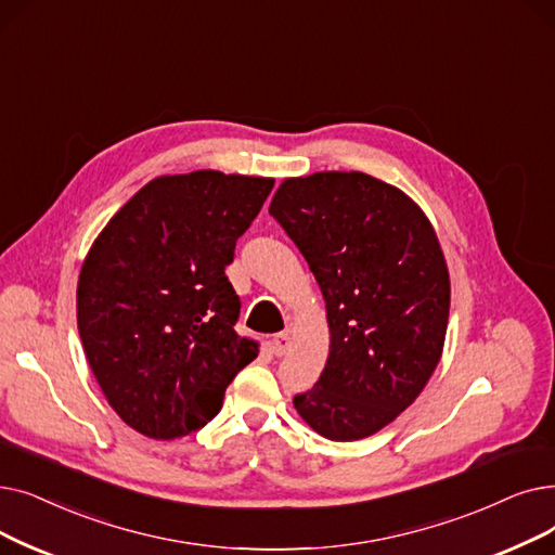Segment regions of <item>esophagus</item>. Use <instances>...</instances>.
<instances>
[{"mask_svg":"<svg viewBox=\"0 0 555 555\" xmlns=\"http://www.w3.org/2000/svg\"><path fill=\"white\" fill-rule=\"evenodd\" d=\"M287 347H291V333H276L274 340H272V349L276 356H285Z\"/></svg>","mask_w":555,"mask_h":555,"instance_id":"34e87169","label":"esophagus"}]
</instances>
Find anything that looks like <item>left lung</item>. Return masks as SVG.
Wrapping results in <instances>:
<instances>
[{"instance_id": "1", "label": "left lung", "mask_w": 555, "mask_h": 555, "mask_svg": "<svg viewBox=\"0 0 555 555\" xmlns=\"http://www.w3.org/2000/svg\"><path fill=\"white\" fill-rule=\"evenodd\" d=\"M270 215L315 274L331 331L297 413L335 442L374 436L440 363L451 287L438 235L411 197L363 172L285 179Z\"/></svg>"}]
</instances>
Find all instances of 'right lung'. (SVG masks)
Segmentation results:
<instances>
[{"mask_svg": "<svg viewBox=\"0 0 555 555\" xmlns=\"http://www.w3.org/2000/svg\"><path fill=\"white\" fill-rule=\"evenodd\" d=\"M274 179L199 170L140 188L94 240L79 274L77 324L113 411L154 440L220 413L258 343L235 333L224 270Z\"/></svg>", "mask_w": 555, "mask_h": 555, "instance_id": "right-lung-1", "label": "right lung"}]
</instances>
